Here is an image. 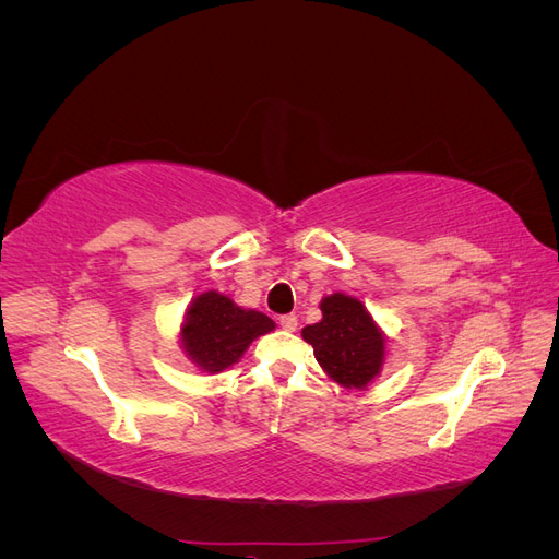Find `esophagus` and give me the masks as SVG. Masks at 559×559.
Masks as SVG:
<instances>
[{
	"instance_id": "34e87169",
	"label": "esophagus",
	"mask_w": 559,
	"mask_h": 559,
	"mask_svg": "<svg viewBox=\"0 0 559 559\" xmlns=\"http://www.w3.org/2000/svg\"><path fill=\"white\" fill-rule=\"evenodd\" d=\"M280 326L284 331H296L298 329V317L296 314H282L280 317Z\"/></svg>"
}]
</instances>
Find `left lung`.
Returning a JSON list of instances; mask_svg holds the SVG:
<instances>
[{
	"mask_svg": "<svg viewBox=\"0 0 559 559\" xmlns=\"http://www.w3.org/2000/svg\"><path fill=\"white\" fill-rule=\"evenodd\" d=\"M321 321L302 329L314 357L343 386L364 389L380 373L384 337L357 298L333 294L321 300Z\"/></svg>",
	"mask_w": 559,
	"mask_h": 559,
	"instance_id": "1",
	"label": "left lung"
}]
</instances>
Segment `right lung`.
<instances>
[{"label": "right lung", "mask_w": 559, "mask_h": 559, "mask_svg": "<svg viewBox=\"0 0 559 559\" xmlns=\"http://www.w3.org/2000/svg\"><path fill=\"white\" fill-rule=\"evenodd\" d=\"M275 329V321L257 310H242L216 292H207L193 300L186 314L181 341L189 357L200 366L218 373L238 361L253 337Z\"/></svg>", "instance_id": "add662e5"}]
</instances>
